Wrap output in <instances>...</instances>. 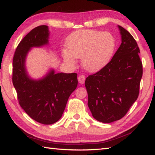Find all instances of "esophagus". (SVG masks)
<instances>
[{
	"mask_svg": "<svg viewBox=\"0 0 155 155\" xmlns=\"http://www.w3.org/2000/svg\"><path fill=\"white\" fill-rule=\"evenodd\" d=\"M78 83H79L83 84L84 83H85V76H84V75H80V76H78Z\"/></svg>",
	"mask_w": 155,
	"mask_h": 155,
	"instance_id": "34e87169",
	"label": "esophagus"
}]
</instances>
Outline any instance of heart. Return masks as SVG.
Masks as SVG:
<instances>
[{
    "mask_svg": "<svg viewBox=\"0 0 155 155\" xmlns=\"http://www.w3.org/2000/svg\"><path fill=\"white\" fill-rule=\"evenodd\" d=\"M63 52L64 60L74 65L75 58L81 59V65L90 72L99 71L109 61L115 47L114 37L108 32L81 30L72 34Z\"/></svg>",
    "mask_w": 155,
    "mask_h": 155,
    "instance_id": "obj_1",
    "label": "heart"
}]
</instances>
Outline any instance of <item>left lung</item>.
Listing matches in <instances>:
<instances>
[{
	"mask_svg": "<svg viewBox=\"0 0 155 155\" xmlns=\"http://www.w3.org/2000/svg\"><path fill=\"white\" fill-rule=\"evenodd\" d=\"M122 43L111 61L86 78L88 107L99 122L122 118L137 99L143 74L140 48L131 34L118 26Z\"/></svg>",
	"mask_w": 155,
	"mask_h": 155,
	"instance_id": "obj_1",
	"label": "left lung"
}]
</instances>
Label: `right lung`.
<instances>
[{"label": "right lung", "mask_w": 155, "mask_h": 155, "mask_svg": "<svg viewBox=\"0 0 155 155\" xmlns=\"http://www.w3.org/2000/svg\"><path fill=\"white\" fill-rule=\"evenodd\" d=\"M49 31L46 25L34 28L21 40L13 58L12 82L20 107L33 120L52 124L61 118L68 100L78 85L77 73H57L53 70L45 77L33 80L25 68L27 54L32 47L48 44Z\"/></svg>", "instance_id": "add662e5"}]
</instances>
